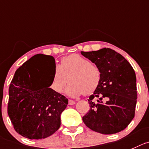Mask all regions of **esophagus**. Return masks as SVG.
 I'll return each mask as SVG.
<instances>
[{
  "instance_id": "obj_1",
  "label": "esophagus",
  "mask_w": 149,
  "mask_h": 149,
  "mask_svg": "<svg viewBox=\"0 0 149 149\" xmlns=\"http://www.w3.org/2000/svg\"><path fill=\"white\" fill-rule=\"evenodd\" d=\"M75 101H74V100H69V105H73V104H75Z\"/></svg>"
}]
</instances>
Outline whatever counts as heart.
<instances>
[{"label":"heart","mask_w":149,"mask_h":149,"mask_svg":"<svg viewBox=\"0 0 149 149\" xmlns=\"http://www.w3.org/2000/svg\"><path fill=\"white\" fill-rule=\"evenodd\" d=\"M70 83L66 87V94L77 97L86 93L91 94L97 90L101 80V73L96 65L78 54H72L63 58L60 66H55L50 88L60 93L63 91L67 77Z\"/></svg>","instance_id":"obj_1"}]
</instances>
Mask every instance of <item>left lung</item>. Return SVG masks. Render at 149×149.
<instances>
[{"mask_svg": "<svg viewBox=\"0 0 149 149\" xmlns=\"http://www.w3.org/2000/svg\"><path fill=\"white\" fill-rule=\"evenodd\" d=\"M81 54L99 68L101 80L89 97L90 110L83 117L93 131L111 134L124 130L134 117L137 103L136 75L128 61L110 48ZM99 98L97 102L93 100Z\"/></svg>", "mask_w": 149, "mask_h": 149, "instance_id": "1", "label": "left lung"}]
</instances>
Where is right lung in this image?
I'll use <instances>...</instances> for the list:
<instances>
[{
  "label": "right lung",
  "instance_id": "add662e5",
  "mask_svg": "<svg viewBox=\"0 0 149 149\" xmlns=\"http://www.w3.org/2000/svg\"><path fill=\"white\" fill-rule=\"evenodd\" d=\"M55 69L51 56L37 54L18 68L8 89V115L17 132L28 139L52 135L61 126V114L68 99L49 88L52 78L45 77L42 66Z\"/></svg>",
  "mask_w": 149,
  "mask_h": 149
}]
</instances>
